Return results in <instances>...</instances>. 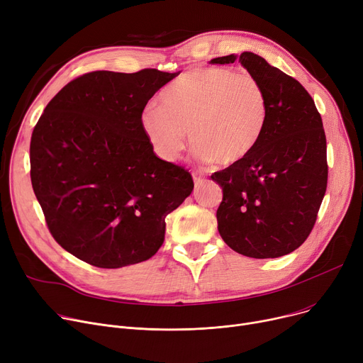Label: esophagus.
<instances>
[{
	"label": "esophagus",
	"mask_w": 363,
	"mask_h": 363,
	"mask_svg": "<svg viewBox=\"0 0 363 363\" xmlns=\"http://www.w3.org/2000/svg\"><path fill=\"white\" fill-rule=\"evenodd\" d=\"M203 180H205V177H203V176L194 173V182H195V184H196V186L202 184V183H203Z\"/></svg>",
	"instance_id": "34e87169"
}]
</instances>
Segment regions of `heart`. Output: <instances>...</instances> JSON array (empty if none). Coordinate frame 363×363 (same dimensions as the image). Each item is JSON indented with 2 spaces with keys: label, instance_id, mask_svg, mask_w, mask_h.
<instances>
[{
  "label": "heart",
  "instance_id": "obj_1",
  "mask_svg": "<svg viewBox=\"0 0 363 363\" xmlns=\"http://www.w3.org/2000/svg\"><path fill=\"white\" fill-rule=\"evenodd\" d=\"M160 106L142 111L140 127L155 154L179 158L187 143L205 162L233 165L246 160L262 139L268 121V96L249 73L227 67L189 70L160 94Z\"/></svg>",
  "mask_w": 363,
  "mask_h": 363
}]
</instances>
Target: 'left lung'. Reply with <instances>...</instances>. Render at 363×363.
Instances as JSON below:
<instances>
[{
  "instance_id": "1",
  "label": "left lung",
  "mask_w": 363,
  "mask_h": 363,
  "mask_svg": "<svg viewBox=\"0 0 363 363\" xmlns=\"http://www.w3.org/2000/svg\"><path fill=\"white\" fill-rule=\"evenodd\" d=\"M239 60L268 96V121L261 142L242 162L211 176L223 189L217 211L223 240L249 258H279L311 234L327 190V139L315 102L296 79L242 52L212 58Z\"/></svg>"
}]
</instances>
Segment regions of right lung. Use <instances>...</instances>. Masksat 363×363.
<instances>
[{"label": "right lung", "instance_id": "1", "mask_svg": "<svg viewBox=\"0 0 363 363\" xmlns=\"http://www.w3.org/2000/svg\"><path fill=\"white\" fill-rule=\"evenodd\" d=\"M179 73L92 72L47 105L30 139V180L57 243L98 268L152 258L165 217L194 190L140 127L147 101Z\"/></svg>", "mask_w": 363, "mask_h": 363}]
</instances>
